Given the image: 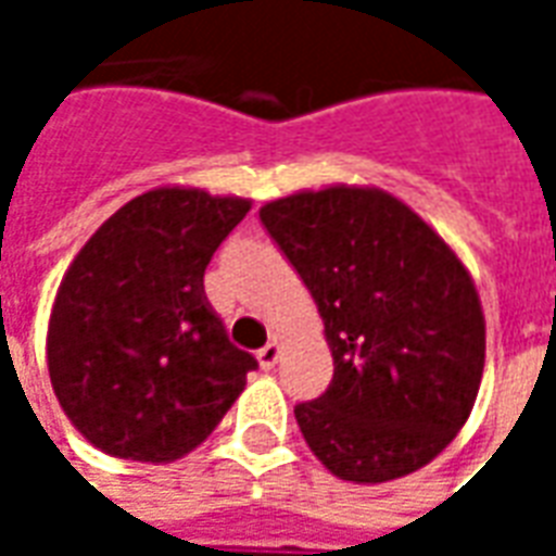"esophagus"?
I'll use <instances>...</instances> for the list:
<instances>
[{"label":"esophagus","instance_id":"obj_1","mask_svg":"<svg viewBox=\"0 0 556 556\" xmlns=\"http://www.w3.org/2000/svg\"><path fill=\"white\" fill-rule=\"evenodd\" d=\"M255 357H258V366H262V369H274V366H277V361H279V342H277V339H270L265 349H258V354H255Z\"/></svg>","mask_w":556,"mask_h":556}]
</instances>
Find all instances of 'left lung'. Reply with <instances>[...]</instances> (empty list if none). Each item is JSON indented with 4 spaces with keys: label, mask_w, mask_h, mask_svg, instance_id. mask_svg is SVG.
I'll use <instances>...</instances> for the list:
<instances>
[{
    "label": "left lung",
    "mask_w": 556,
    "mask_h": 556,
    "mask_svg": "<svg viewBox=\"0 0 556 556\" xmlns=\"http://www.w3.org/2000/svg\"><path fill=\"white\" fill-rule=\"evenodd\" d=\"M258 217L313 294L333 354L330 387L294 408L315 458L361 485L429 465L470 417L485 366L462 258L378 187L301 190Z\"/></svg>",
    "instance_id": "8db88e82"
}]
</instances>
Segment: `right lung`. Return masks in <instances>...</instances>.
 Returning <instances> with one entry per match:
<instances>
[{"mask_svg": "<svg viewBox=\"0 0 556 556\" xmlns=\"http://www.w3.org/2000/svg\"><path fill=\"white\" fill-rule=\"evenodd\" d=\"M250 205L154 187L71 262L47 327V369L67 419L101 453L169 465L243 393L258 363L211 309L205 267Z\"/></svg>", "mask_w": 556, "mask_h": 556, "instance_id": "right-lung-1", "label": "right lung"}]
</instances>
